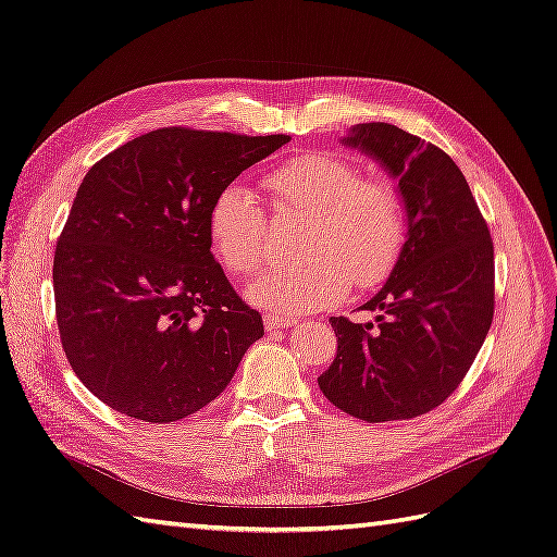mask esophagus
Here are the masks:
<instances>
[{
	"label": "esophagus",
	"mask_w": 557,
	"mask_h": 557,
	"mask_svg": "<svg viewBox=\"0 0 557 557\" xmlns=\"http://www.w3.org/2000/svg\"><path fill=\"white\" fill-rule=\"evenodd\" d=\"M295 321L293 319H285V315H274V313H267L264 315V327L267 333H274V330H285V327H293Z\"/></svg>",
	"instance_id": "1"
}]
</instances>
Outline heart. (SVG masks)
I'll return each mask as SVG.
<instances>
[{
  "label": "heart",
  "instance_id": "1",
  "mask_svg": "<svg viewBox=\"0 0 557 557\" xmlns=\"http://www.w3.org/2000/svg\"><path fill=\"white\" fill-rule=\"evenodd\" d=\"M278 208L309 215L305 262L274 267L248 285L252 305L307 313L337 305L351 285L372 288L396 267L408 215L400 191L382 177H363L354 163L309 152L267 175ZM208 238L220 262L234 274L258 272L267 258L269 232L258 191L244 183L224 185L208 208Z\"/></svg>",
  "mask_w": 557,
  "mask_h": 557
}]
</instances>
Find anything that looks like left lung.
<instances>
[{"instance_id":"8db88e82","label":"left lung","mask_w":557,"mask_h":557,"mask_svg":"<svg viewBox=\"0 0 557 557\" xmlns=\"http://www.w3.org/2000/svg\"><path fill=\"white\" fill-rule=\"evenodd\" d=\"M398 180L408 238L382 290L360 307L374 323L330 319L337 356L323 396L363 422L424 414L453 394L494 315V246L457 163L441 147L384 122L342 140Z\"/></svg>"}]
</instances>
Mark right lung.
<instances>
[{"label": "right lung", "instance_id": "1", "mask_svg": "<svg viewBox=\"0 0 557 557\" xmlns=\"http://www.w3.org/2000/svg\"><path fill=\"white\" fill-rule=\"evenodd\" d=\"M285 143L169 126L86 173L55 246V321L74 374L112 410L152 424L199 412L264 335L210 252L208 208Z\"/></svg>", "mask_w": 557, "mask_h": 557}]
</instances>
